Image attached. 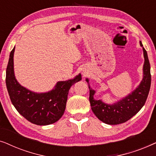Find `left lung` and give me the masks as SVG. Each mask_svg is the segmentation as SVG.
Masks as SVG:
<instances>
[{
  "mask_svg": "<svg viewBox=\"0 0 156 156\" xmlns=\"http://www.w3.org/2000/svg\"><path fill=\"white\" fill-rule=\"evenodd\" d=\"M140 45L143 48L144 57L143 79L136 89L122 99L112 104L104 103L101 100L95 99L94 96L96 91L90 87L89 79H86L89 84L91 110L100 121L106 124L116 125L126 122L137 114L146 103L151 88V67L148 54L140 41Z\"/></svg>",
  "mask_w": 156,
  "mask_h": 156,
  "instance_id": "obj_1",
  "label": "left lung"
}]
</instances>
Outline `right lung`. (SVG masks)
<instances>
[{
    "label": "right lung",
    "mask_w": 156,
    "mask_h": 156,
    "mask_svg": "<svg viewBox=\"0 0 156 156\" xmlns=\"http://www.w3.org/2000/svg\"><path fill=\"white\" fill-rule=\"evenodd\" d=\"M14 52L15 47L10 52L5 79L12 104L19 114L34 124L46 126L55 123L65 112L69 89L82 80V75L79 74L74 79L57 82L48 92H34L21 86L15 76Z\"/></svg>",
    "instance_id": "1"
}]
</instances>
